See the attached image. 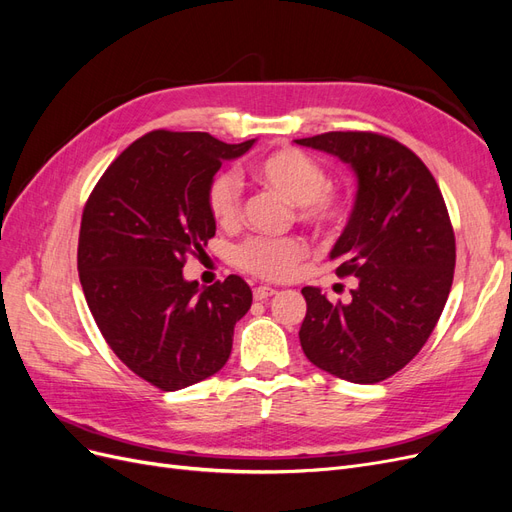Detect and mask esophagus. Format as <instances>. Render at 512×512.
Returning a JSON list of instances; mask_svg holds the SVG:
<instances>
[{
  "instance_id": "1",
  "label": "esophagus",
  "mask_w": 512,
  "mask_h": 512,
  "mask_svg": "<svg viewBox=\"0 0 512 512\" xmlns=\"http://www.w3.org/2000/svg\"><path fill=\"white\" fill-rule=\"evenodd\" d=\"M273 294H275V288H271V286H256L254 288V299L256 301L269 299V297H273Z\"/></svg>"
}]
</instances>
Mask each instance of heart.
<instances>
[{
	"mask_svg": "<svg viewBox=\"0 0 512 512\" xmlns=\"http://www.w3.org/2000/svg\"><path fill=\"white\" fill-rule=\"evenodd\" d=\"M252 181L260 188L280 194L294 205L297 220L318 232L342 228L352 211L346 192L329 185V173L307 153L282 147L256 160L250 168ZM207 207L222 228H237L243 215V196L237 179L215 173L207 185ZM307 254L303 239H250L237 250V265L260 280L288 277Z\"/></svg>",
	"mask_w": 512,
	"mask_h": 512,
	"instance_id": "1",
	"label": "heart"
}]
</instances>
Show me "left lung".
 <instances>
[{"mask_svg": "<svg viewBox=\"0 0 512 512\" xmlns=\"http://www.w3.org/2000/svg\"><path fill=\"white\" fill-rule=\"evenodd\" d=\"M354 168L359 192L331 258L356 277L352 301L305 286L299 339L329 374L376 384L404 369L436 329L453 286L455 232L436 179L412 149L380 132L297 138Z\"/></svg>", "mask_w": 512, "mask_h": 512, "instance_id": "1", "label": "left lung"}]
</instances>
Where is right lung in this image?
Segmentation results:
<instances>
[{"label":"right lung","mask_w":512,"mask_h":512,"mask_svg":"<svg viewBox=\"0 0 512 512\" xmlns=\"http://www.w3.org/2000/svg\"><path fill=\"white\" fill-rule=\"evenodd\" d=\"M252 145L153 130L119 153L85 203L76 265L91 316L119 361L160 391L220 371L252 305L239 275L198 288L181 273L215 235L209 179Z\"/></svg>","instance_id":"1"}]
</instances>
